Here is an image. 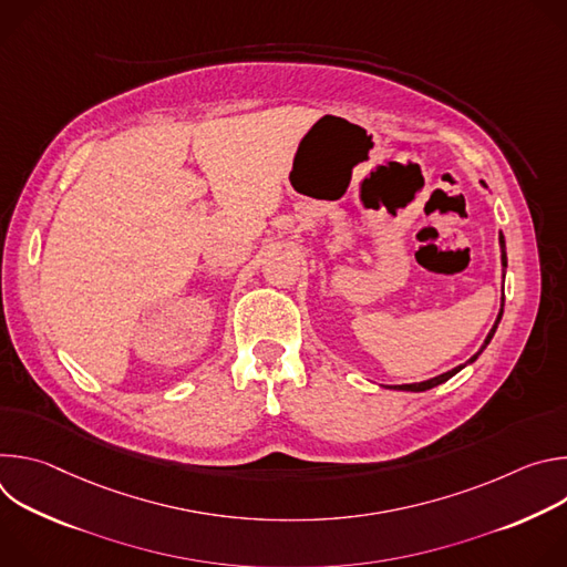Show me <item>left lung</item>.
<instances>
[{
    "mask_svg": "<svg viewBox=\"0 0 567 567\" xmlns=\"http://www.w3.org/2000/svg\"><path fill=\"white\" fill-rule=\"evenodd\" d=\"M501 260H503V267L507 269V251H505V237H503V233H501ZM503 307H505V298H503V305H501V313H498V318H496V322H494V328H492V332L487 334V339H484V343H482V348L466 361V363H473L480 354H482V350L489 346V341L494 339V334H496V330H498V322H501V318H503ZM466 363H462V365H457V368H453V370H449V372H444V374H437V377H433V379H429V381H422V383H403V385H394V390H411V392H424V390H431V388H435V385H440V383H444V381H449L453 374H457Z\"/></svg>",
    "mask_w": 567,
    "mask_h": 567,
    "instance_id": "1",
    "label": "left lung"
}]
</instances>
